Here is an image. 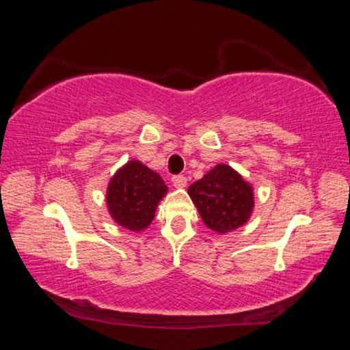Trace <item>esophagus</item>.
Returning a JSON list of instances; mask_svg holds the SVG:
<instances>
[{"label": "esophagus", "mask_w": 350, "mask_h": 350, "mask_svg": "<svg viewBox=\"0 0 350 350\" xmlns=\"http://www.w3.org/2000/svg\"><path fill=\"white\" fill-rule=\"evenodd\" d=\"M171 180H173V185L176 188H183L187 185V177L183 174H177V176H173L171 177Z\"/></svg>", "instance_id": "1"}]
</instances>
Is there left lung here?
Masks as SVG:
<instances>
[{"instance_id":"obj_1","label":"left lung","mask_w":350,"mask_h":350,"mask_svg":"<svg viewBox=\"0 0 350 350\" xmlns=\"http://www.w3.org/2000/svg\"><path fill=\"white\" fill-rule=\"evenodd\" d=\"M204 224L227 233L244 225L253 211V188L228 165L219 163L188 188Z\"/></svg>"}]
</instances>
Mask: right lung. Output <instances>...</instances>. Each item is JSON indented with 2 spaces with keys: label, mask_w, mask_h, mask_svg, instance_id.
Returning a JSON list of instances; mask_svg holds the SVG:
<instances>
[{
  "label": "right lung",
  "mask_w": 350,
  "mask_h": 350,
  "mask_svg": "<svg viewBox=\"0 0 350 350\" xmlns=\"http://www.w3.org/2000/svg\"><path fill=\"white\" fill-rule=\"evenodd\" d=\"M167 189L156 171L131 161L111 179L106 204L118 225L140 232L152 222L159 200L165 196Z\"/></svg>",
  "instance_id": "add662e5"
}]
</instances>
